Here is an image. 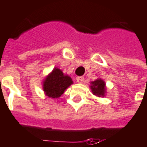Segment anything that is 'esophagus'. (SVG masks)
Wrapping results in <instances>:
<instances>
[{"instance_id":"esophagus-1","label":"esophagus","mask_w":147,"mask_h":147,"mask_svg":"<svg viewBox=\"0 0 147 147\" xmlns=\"http://www.w3.org/2000/svg\"><path fill=\"white\" fill-rule=\"evenodd\" d=\"M84 81V78L83 76H77L76 77V82L77 83H83Z\"/></svg>"}]
</instances>
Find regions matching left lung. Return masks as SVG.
Segmentation results:
<instances>
[{
    "label": "left lung",
    "instance_id": "1",
    "mask_svg": "<svg viewBox=\"0 0 147 147\" xmlns=\"http://www.w3.org/2000/svg\"><path fill=\"white\" fill-rule=\"evenodd\" d=\"M91 88L93 94L96 96L101 97L104 95L105 93V83L102 80H97L91 82Z\"/></svg>",
    "mask_w": 147,
    "mask_h": 147
}]
</instances>
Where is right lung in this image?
I'll return each instance as SVG.
<instances>
[{"label":"right lung","mask_w":147,"mask_h":147,"mask_svg":"<svg viewBox=\"0 0 147 147\" xmlns=\"http://www.w3.org/2000/svg\"><path fill=\"white\" fill-rule=\"evenodd\" d=\"M72 84V80L68 76H64L62 71L55 68L52 73L45 79L44 82V91L51 98H58L63 94L67 88Z\"/></svg>","instance_id":"obj_1"}]
</instances>
